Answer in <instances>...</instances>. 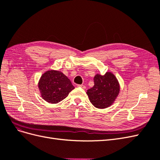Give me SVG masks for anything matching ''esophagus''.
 <instances>
[{
  "instance_id": "esophagus-1",
  "label": "esophagus",
  "mask_w": 160,
  "mask_h": 160,
  "mask_svg": "<svg viewBox=\"0 0 160 160\" xmlns=\"http://www.w3.org/2000/svg\"><path fill=\"white\" fill-rule=\"evenodd\" d=\"M77 87H79V88H81L83 89H85L86 88V87L83 85H77Z\"/></svg>"
}]
</instances>
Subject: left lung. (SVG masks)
I'll return each mask as SVG.
<instances>
[{
  "label": "left lung",
  "mask_w": 160,
  "mask_h": 160,
  "mask_svg": "<svg viewBox=\"0 0 160 160\" xmlns=\"http://www.w3.org/2000/svg\"><path fill=\"white\" fill-rule=\"evenodd\" d=\"M118 81L113 74L107 72L104 75L94 77V86L87 91L90 102L95 108L104 109L112 105L119 92Z\"/></svg>",
  "instance_id": "left-lung-1"
}]
</instances>
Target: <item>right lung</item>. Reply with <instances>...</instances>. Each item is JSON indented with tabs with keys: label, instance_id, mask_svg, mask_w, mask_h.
<instances>
[{
	"label": "right lung",
	"instance_id": "1",
	"mask_svg": "<svg viewBox=\"0 0 160 160\" xmlns=\"http://www.w3.org/2000/svg\"><path fill=\"white\" fill-rule=\"evenodd\" d=\"M38 85L42 99L50 103H59L75 89L67 76L54 70L42 74Z\"/></svg>",
	"mask_w": 160,
	"mask_h": 160
}]
</instances>
